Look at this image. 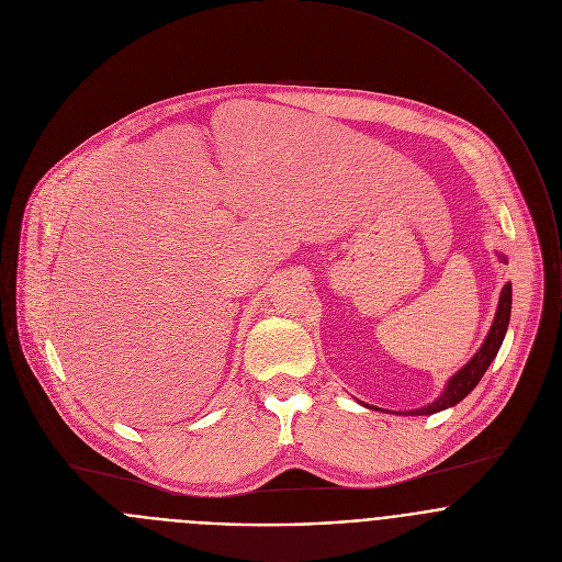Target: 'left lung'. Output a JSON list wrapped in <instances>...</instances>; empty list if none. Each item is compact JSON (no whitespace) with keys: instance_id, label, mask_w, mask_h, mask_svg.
I'll use <instances>...</instances> for the list:
<instances>
[{"instance_id":"left-lung-1","label":"left lung","mask_w":562,"mask_h":562,"mask_svg":"<svg viewBox=\"0 0 562 562\" xmlns=\"http://www.w3.org/2000/svg\"><path fill=\"white\" fill-rule=\"evenodd\" d=\"M504 259V257H502ZM506 261V259H504ZM510 310H513V285L510 281L504 285L502 290V296H499V305H497V314H495V321L491 325V331L484 340V345L480 347V351L471 358L469 364H464L458 373L453 374L449 381H447V387L442 390V394L431 401L429 405L425 407H418V409H409V412H398V414H405V416H423V414H436L440 409H447V407H453L456 403H460L482 379V374L486 373V369L491 367V362L497 358V351L504 342V336L508 331V323H510ZM376 409V407H374Z\"/></svg>"}]
</instances>
